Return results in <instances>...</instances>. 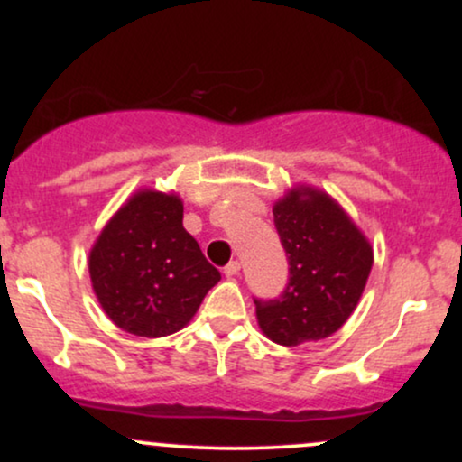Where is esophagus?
I'll return each mask as SVG.
<instances>
[{"instance_id":"obj_1","label":"esophagus","mask_w":462,"mask_h":462,"mask_svg":"<svg viewBox=\"0 0 462 462\" xmlns=\"http://www.w3.org/2000/svg\"><path fill=\"white\" fill-rule=\"evenodd\" d=\"M238 272H241V263H238V261H230L224 267V273L227 275V278H232V275H236Z\"/></svg>"}]
</instances>
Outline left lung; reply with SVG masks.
<instances>
[{
	"label": "left lung",
	"instance_id": "1",
	"mask_svg": "<svg viewBox=\"0 0 462 462\" xmlns=\"http://www.w3.org/2000/svg\"><path fill=\"white\" fill-rule=\"evenodd\" d=\"M289 282L273 300H254L261 330L295 347L330 337L356 309L374 252L341 206L315 189H295L273 206Z\"/></svg>",
	"mask_w": 462,
	"mask_h": 462
}]
</instances>
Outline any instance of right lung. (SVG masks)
<instances>
[{"mask_svg": "<svg viewBox=\"0 0 462 462\" xmlns=\"http://www.w3.org/2000/svg\"><path fill=\"white\" fill-rule=\"evenodd\" d=\"M178 195L141 190L106 224L88 272L106 315L136 337H167L190 321L221 273L182 226Z\"/></svg>", "mask_w": 462, "mask_h": 462, "instance_id": "obj_1", "label": "right lung"}]
</instances>
